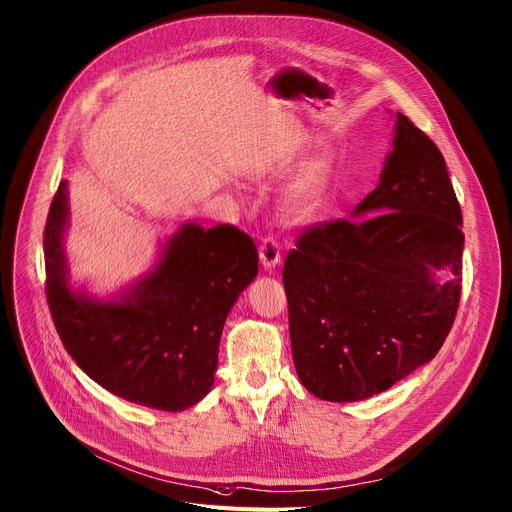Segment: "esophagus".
<instances>
[{
    "instance_id": "1",
    "label": "esophagus",
    "mask_w": 512,
    "mask_h": 512,
    "mask_svg": "<svg viewBox=\"0 0 512 512\" xmlns=\"http://www.w3.org/2000/svg\"><path fill=\"white\" fill-rule=\"evenodd\" d=\"M258 254H260V262L264 268H275L281 262V248L277 244V239L270 235L262 239Z\"/></svg>"
}]
</instances>
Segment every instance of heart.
Instances as JSON below:
<instances>
[{"mask_svg": "<svg viewBox=\"0 0 512 512\" xmlns=\"http://www.w3.org/2000/svg\"><path fill=\"white\" fill-rule=\"evenodd\" d=\"M328 177L330 163L324 157L306 163L283 198V217L291 223L310 221L318 213L328 186Z\"/></svg>", "mask_w": 512, "mask_h": 512, "instance_id": "1", "label": "heart"}]
</instances>
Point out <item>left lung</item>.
I'll use <instances>...</instances> for the list:
<instances>
[{
    "label": "left lung",
    "mask_w": 512,
    "mask_h": 512,
    "mask_svg": "<svg viewBox=\"0 0 512 512\" xmlns=\"http://www.w3.org/2000/svg\"><path fill=\"white\" fill-rule=\"evenodd\" d=\"M368 210L382 213L306 227L283 266L297 376L333 403L428 364L461 302V206L438 146L403 113L378 188L355 206Z\"/></svg>",
    "instance_id": "obj_1"
}]
</instances>
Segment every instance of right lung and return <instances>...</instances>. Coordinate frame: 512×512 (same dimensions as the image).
Returning <instances> with one entry per match:
<instances>
[{
	"label": "right lung",
	"mask_w": 512,
	"mask_h": 512,
	"mask_svg": "<svg viewBox=\"0 0 512 512\" xmlns=\"http://www.w3.org/2000/svg\"><path fill=\"white\" fill-rule=\"evenodd\" d=\"M66 223V182H59L43 231L45 293L74 362L136 405L182 411L198 403L215 382L227 314L258 273L252 237L227 223H186L122 302H97L68 289Z\"/></svg>",
	"instance_id": "obj_1"
}]
</instances>
